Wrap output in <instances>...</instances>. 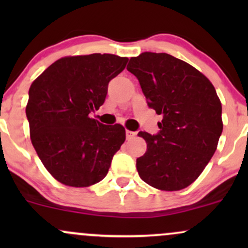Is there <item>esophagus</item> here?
<instances>
[{"label": "esophagus", "mask_w": 248, "mask_h": 248, "mask_svg": "<svg viewBox=\"0 0 248 248\" xmlns=\"http://www.w3.org/2000/svg\"><path fill=\"white\" fill-rule=\"evenodd\" d=\"M134 136H135V133L130 132V130H126V138H127V140H130V139H133Z\"/></svg>", "instance_id": "34e87169"}]
</instances>
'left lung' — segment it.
<instances>
[{
	"label": "left lung",
	"mask_w": 248,
	"mask_h": 248,
	"mask_svg": "<svg viewBox=\"0 0 248 248\" xmlns=\"http://www.w3.org/2000/svg\"><path fill=\"white\" fill-rule=\"evenodd\" d=\"M127 70L138 78L148 106L158 115V133L140 132L147 152L136 160L142 181L156 189L177 191L201 175L223 132L221 104L203 73L168 53L143 52Z\"/></svg>",
	"instance_id": "1"
}]
</instances>
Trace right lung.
<instances>
[{
    "label": "right lung",
    "instance_id": "1",
    "mask_svg": "<svg viewBox=\"0 0 248 248\" xmlns=\"http://www.w3.org/2000/svg\"><path fill=\"white\" fill-rule=\"evenodd\" d=\"M127 62L109 53L64 57L31 84L25 108L31 142L47 171L65 186L100 182L126 140L121 124H102L90 114L104 104L108 82Z\"/></svg>",
    "mask_w": 248,
    "mask_h": 248
}]
</instances>
